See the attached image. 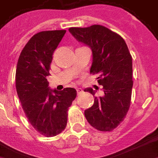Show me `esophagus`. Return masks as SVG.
<instances>
[{
  "mask_svg": "<svg viewBox=\"0 0 158 158\" xmlns=\"http://www.w3.org/2000/svg\"><path fill=\"white\" fill-rule=\"evenodd\" d=\"M76 90H77V93H78V94H80V93H82V89H81V88H77V89H76Z\"/></svg>",
  "mask_w": 158,
  "mask_h": 158,
  "instance_id": "esophagus-1",
  "label": "esophagus"
}]
</instances>
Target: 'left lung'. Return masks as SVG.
<instances>
[{
  "instance_id": "8db88e82",
  "label": "left lung",
  "mask_w": 158,
  "mask_h": 158,
  "mask_svg": "<svg viewBox=\"0 0 158 158\" xmlns=\"http://www.w3.org/2000/svg\"><path fill=\"white\" fill-rule=\"evenodd\" d=\"M78 41L90 47L92 64L90 73L97 74L103 86V96L95 97L91 107L85 111L90 125L100 131H111L125 118L132 93V56L124 40L102 25L70 28ZM95 96L92 88H86Z\"/></svg>"
}]
</instances>
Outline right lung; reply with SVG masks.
Masks as SVG:
<instances>
[{"label":"right lung","mask_w":158,"mask_h":158,"mask_svg":"<svg viewBox=\"0 0 158 158\" xmlns=\"http://www.w3.org/2000/svg\"><path fill=\"white\" fill-rule=\"evenodd\" d=\"M65 33L50 30L32 36L21 52L16 69V89L23 109L30 124L46 137L64 130L68 110L77 96L73 88L50 89L46 79L53 52Z\"/></svg>","instance_id":"obj_1"}]
</instances>
